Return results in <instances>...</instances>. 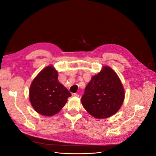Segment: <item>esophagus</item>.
Masks as SVG:
<instances>
[{"label":"esophagus","mask_w":156,"mask_h":156,"mask_svg":"<svg viewBox=\"0 0 156 156\" xmlns=\"http://www.w3.org/2000/svg\"><path fill=\"white\" fill-rule=\"evenodd\" d=\"M72 96H75V97H79V95L77 94H76V93H73L72 94Z\"/></svg>","instance_id":"obj_1"}]
</instances>
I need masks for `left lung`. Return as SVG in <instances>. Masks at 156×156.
<instances>
[{"label":"left lung","mask_w":156,"mask_h":156,"mask_svg":"<svg viewBox=\"0 0 156 156\" xmlns=\"http://www.w3.org/2000/svg\"><path fill=\"white\" fill-rule=\"evenodd\" d=\"M125 92L120 79L111 68L103 66L94 75L84 90L81 102L86 111L96 119L115 115L124 102Z\"/></svg>","instance_id":"left-lung-1"}]
</instances>
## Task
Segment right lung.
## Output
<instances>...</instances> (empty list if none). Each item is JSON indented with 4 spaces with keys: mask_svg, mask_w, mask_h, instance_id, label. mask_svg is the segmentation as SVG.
I'll use <instances>...</instances> for the list:
<instances>
[{
    "mask_svg": "<svg viewBox=\"0 0 156 156\" xmlns=\"http://www.w3.org/2000/svg\"><path fill=\"white\" fill-rule=\"evenodd\" d=\"M72 96L58 80V72L49 66L37 74L29 89V99L32 107L39 114L51 116L58 113Z\"/></svg>",
    "mask_w": 156,
    "mask_h": 156,
    "instance_id": "right-lung-1",
    "label": "right lung"
}]
</instances>
